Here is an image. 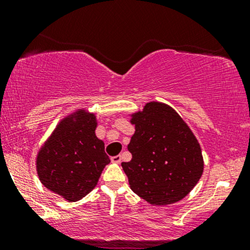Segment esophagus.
Here are the masks:
<instances>
[{
  "mask_svg": "<svg viewBox=\"0 0 250 250\" xmlns=\"http://www.w3.org/2000/svg\"><path fill=\"white\" fill-rule=\"evenodd\" d=\"M110 160H111V162H113V163H121L122 157H121V155H116V156L111 157Z\"/></svg>",
  "mask_w": 250,
  "mask_h": 250,
  "instance_id": "34e87169",
  "label": "esophagus"
}]
</instances>
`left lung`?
Segmentation results:
<instances>
[{
  "instance_id": "left-lung-1",
  "label": "left lung",
  "mask_w": 250,
  "mask_h": 250,
  "mask_svg": "<svg viewBox=\"0 0 250 250\" xmlns=\"http://www.w3.org/2000/svg\"><path fill=\"white\" fill-rule=\"evenodd\" d=\"M135 134L122 162L131 190L150 205H171L190 193L203 173L196 137L173 108L149 102L134 114Z\"/></svg>"
}]
</instances>
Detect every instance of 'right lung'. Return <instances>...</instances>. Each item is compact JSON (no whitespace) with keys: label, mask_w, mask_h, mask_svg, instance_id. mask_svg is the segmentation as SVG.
Returning <instances> with one entry per match:
<instances>
[{"label":"right lung","mask_w":250,"mask_h":250,"mask_svg":"<svg viewBox=\"0 0 250 250\" xmlns=\"http://www.w3.org/2000/svg\"><path fill=\"white\" fill-rule=\"evenodd\" d=\"M96 125L94 114L76 111L57 125L37 154L42 185L69 202L90 193L110 162L104 143L95 135Z\"/></svg>","instance_id":"1"}]
</instances>
